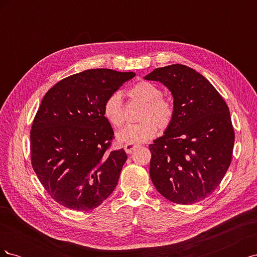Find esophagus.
Wrapping results in <instances>:
<instances>
[{
  "label": "esophagus",
  "mask_w": 257,
  "mask_h": 257,
  "mask_svg": "<svg viewBox=\"0 0 257 257\" xmlns=\"http://www.w3.org/2000/svg\"><path fill=\"white\" fill-rule=\"evenodd\" d=\"M139 146L138 145H130V144H126L125 146H124V150H125V152L127 153V154H130V153H132L133 152L136 148H138Z\"/></svg>",
  "instance_id": "esophagus-1"
}]
</instances>
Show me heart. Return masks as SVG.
Returning <instances> with one entry per match:
<instances>
[{"mask_svg": "<svg viewBox=\"0 0 257 257\" xmlns=\"http://www.w3.org/2000/svg\"><path fill=\"white\" fill-rule=\"evenodd\" d=\"M134 97L142 99L146 107L141 115L142 122L128 124L115 134L116 141L122 144L136 145L153 138L158 133V127L167 128L173 122L175 108L168 99L162 97V90L152 82L139 81L128 90ZM103 114L111 125L119 127L125 121L122 104V96L119 92H113L105 100Z\"/></svg>", "mask_w": 257, "mask_h": 257, "instance_id": "b5f03b06", "label": "heart"}]
</instances>
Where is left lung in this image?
<instances>
[{"label": "left lung", "mask_w": 257, "mask_h": 257, "mask_svg": "<svg viewBox=\"0 0 257 257\" xmlns=\"http://www.w3.org/2000/svg\"><path fill=\"white\" fill-rule=\"evenodd\" d=\"M144 78L164 84L175 108L164 135L149 146L151 180L173 203H198L217 188L230 165L235 134L228 107L203 75L185 65L155 68Z\"/></svg>", "instance_id": "1"}]
</instances>
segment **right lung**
Listing matches in <instances>:
<instances>
[{"instance_id":"obj_1","label":"right lung","mask_w":257,"mask_h":257,"mask_svg":"<svg viewBox=\"0 0 257 257\" xmlns=\"http://www.w3.org/2000/svg\"><path fill=\"white\" fill-rule=\"evenodd\" d=\"M133 72L87 69L46 93L31 131L34 172L58 204L78 211L98 207L113 192L127 155L109 150L113 131L106 98Z\"/></svg>"}]
</instances>
